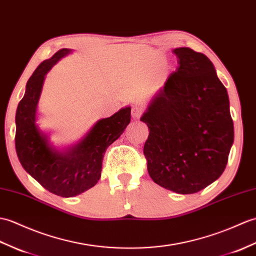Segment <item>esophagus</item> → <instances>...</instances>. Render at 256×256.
<instances>
[{
	"label": "esophagus",
	"mask_w": 256,
	"mask_h": 256,
	"mask_svg": "<svg viewBox=\"0 0 256 256\" xmlns=\"http://www.w3.org/2000/svg\"><path fill=\"white\" fill-rule=\"evenodd\" d=\"M140 116H142V109L138 106H134L132 108V118L134 120H138Z\"/></svg>",
	"instance_id": "obj_1"
}]
</instances>
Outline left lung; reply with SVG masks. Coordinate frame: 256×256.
Listing matches in <instances>:
<instances>
[{
  "mask_svg": "<svg viewBox=\"0 0 256 256\" xmlns=\"http://www.w3.org/2000/svg\"><path fill=\"white\" fill-rule=\"evenodd\" d=\"M179 66L150 100L140 121L152 181L178 194H193L216 181L234 144L227 89L203 53L176 48Z\"/></svg>",
  "mask_w": 256,
  "mask_h": 256,
  "instance_id": "1",
  "label": "left lung"
}]
</instances>
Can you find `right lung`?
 I'll return each mask as SVG.
<instances>
[{
	"mask_svg": "<svg viewBox=\"0 0 256 256\" xmlns=\"http://www.w3.org/2000/svg\"><path fill=\"white\" fill-rule=\"evenodd\" d=\"M72 52L64 48L36 68L27 82L15 118V146L22 168L48 191L62 198H73L96 186L106 148L130 122V106H126L94 123L75 145L60 150L51 144L49 135L36 123L37 106L46 73Z\"/></svg>",
	"mask_w": 256,
	"mask_h": 256,
	"instance_id": "add662e5",
	"label": "right lung"
}]
</instances>
